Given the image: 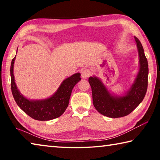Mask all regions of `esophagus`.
<instances>
[{
    "instance_id": "esophagus-1",
    "label": "esophagus",
    "mask_w": 160,
    "mask_h": 160,
    "mask_svg": "<svg viewBox=\"0 0 160 160\" xmlns=\"http://www.w3.org/2000/svg\"><path fill=\"white\" fill-rule=\"evenodd\" d=\"M91 74V72L88 69H82L81 70V77H82L83 79H85L88 77H89Z\"/></svg>"
}]
</instances>
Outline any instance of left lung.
<instances>
[{"mask_svg": "<svg viewBox=\"0 0 160 160\" xmlns=\"http://www.w3.org/2000/svg\"><path fill=\"white\" fill-rule=\"evenodd\" d=\"M139 56V70L134 82L123 96L112 94L102 80L96 76L89 78L95 109L105 116L119 118L131 113L142 102L148 89V63L144 49L138 38L135 37Z\"/></svg>", "mask_w": 160, "mask_h": 160, "instance_id": "8db88e82", "label": "left lung"}]
</instances>
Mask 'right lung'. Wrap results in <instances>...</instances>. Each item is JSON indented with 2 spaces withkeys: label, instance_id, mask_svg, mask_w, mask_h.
I'll use <instances>...</instances> for the list:
<instances>
[{
  "label": "right lung",
  "instance_id": "add662e5",
  "mask_svg": "<svg viewBox=\"0 0 160 160\" xmlns=\"http://www.w3.org/2000/svg\"><path fill=\"white\" fill-rule=\"evenodd\" d=\"M15 58L16 56L11 62L10 77L12 94L18 107L35 120L49 121L61 116L68 106L72 89L81 80L80 72L65 79L56 92L50 97L44 99H29L20 93L15 82L13 68Z\"/></svg>",
  "mask_w": 160,
  "mask_h": 160
}]
</instances>
